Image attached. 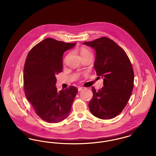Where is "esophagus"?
Masks as SVG:
<instances>
[{
	"mask_svg": "<svg viewBox=\"0 0 156 156\" xmlns=\"http://www.w3.org/2000/svg\"><path fill=\"white\" fill-rule=\"evenodd\" d=\"M83 88H83V87H79V88H78V91H82Z\"/></svg>",
	"mask_w": 156,
	"mask_h": 156,
	"instance_id": "obj_1",
	"label": "esophagus"
}]
</instances>
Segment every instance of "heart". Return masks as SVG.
Listing matches in <instances>:
<instances>
[{
  "label": "heart",
  "mask_w": 156,
  "mask_h": 156,
  "mask_svg": "<svg viewBox=\"0 0 156 156\" xmlns=\"http://www.w3.org/2000/svg\"><path fill=\"white\" fill-rule=\"evenodd\" d=\"M88 53H90V52L88 51L87 49H86L85 48L81 49V56L84 55V54H88Z\"/></svg>",
  "instance_id": "b5f03b06"
}]
</instances>
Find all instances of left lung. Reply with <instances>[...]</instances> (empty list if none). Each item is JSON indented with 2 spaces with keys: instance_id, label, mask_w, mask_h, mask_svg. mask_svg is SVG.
Returning a JSON list of instances; mask_svg holds the SVG:
<instances>
[{
  "instance_id": "1",
  "label": "left lung",
  "mask_w": 156,
  "mask_h": 156,
  "mask_svg": "<svg viewBox=\"0 0 156 156\" xmlns=\"http://www.w3.org/2000/svg\"><path fill=\"white\" fill-rule=\"evenodd\" d=\"M83 44L95 51L94 68L104 80V87L96 91L89 108L93 115L102 119L118 115L127 105L133 90L134 71L128 56L112 40L106 37ZM99 76V77H100Z\"/></svg>"
}]
</instances>
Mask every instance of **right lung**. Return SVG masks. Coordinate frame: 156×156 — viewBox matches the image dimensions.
<instances>
[{"label":"right lung","mask_w":156,"mask_h":156,"mask_svg":"<svg viewBox=\"0 0 156 156\" xmlns=\"http://www.w3.org/2000/svg\"><path fill=\"white\" fill-rule=\"evenodd\" d=\"M76 44L46 38L32 48L25 61L23 87L26 97L37 115L51 123L69 115L78 89L71 86L58 91L56 75L62 71V57Z\"/></svg>","instance_id":"obj_1"}]
</instances>
